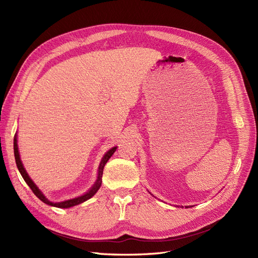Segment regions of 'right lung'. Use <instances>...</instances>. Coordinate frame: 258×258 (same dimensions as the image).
Instances as JSON below:
<instances>
[{"label": "right lung", "mask_w": 258, "mask_h": 258, "mask_svg": "<svg viewBox=\"0 0 258 258\" xmlns=\"http://www.w3.org/2000/svg\"><path fill=\"white\" fill-rule=\"evenodd\" d=\"M115 151H116V147H113V148H111V150L108 151V152L104 155V157L102 158V160H101V163H100V166H99V172H98V179H97V182H96L95 185H93V186L91 187V189H90L87 194H85V195H83V196H81V197H77V198H74V199H71V200H67V201H63V202H57V204H53V202H50L47 198H46V197L44 196V195L42 194V191L37 188V186L33 183L32 179L30 178V176H29L28 173L26 172V170H25V168H23L22 162H21V160H20V156H19V152H18V145H17V138H16V136H15V138H14V154H15V159H16L17 168H18V170H19L20 174L22 175L23 179H25L26 183L29 185L30 188L32 189V191L34 192L35 196H36L38 199H40V200H42V201L44 202V204L52 206V207L62 208V209H66V208H70V207H73V206H76V205H80V204H82V202L90 199V198L93 196V195H95V194L98 191V189L100 188V186H101V183H102L103 168H104V166H105V163L107 162V160L112 157V155L115 153Z\"/></svg>", "instance_id": "obj_1"}]
</instances>
